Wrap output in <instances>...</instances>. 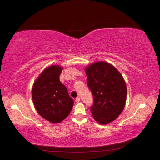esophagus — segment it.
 <instances>
[{"label":"esophagus","mask_w":160,"mask_h":160,"mask_svg":"<svg viewBox=\"0 0 160 160\" xmlns=\"http://www.w3.org/2000/svg\"><path fill=\"white\" fill-rule=\"evenodd\" d=\"M75 101H76V103H78V102H80V98L79 97H77V98H76V99H75Z\"/></svg>","instance_id":"obj_1"}]
</instances>
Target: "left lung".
Returning <instances> with one entry per match:
<instances>
[{
	"instance_id": "left-lung-1",
	"label": "left lung",
	"mask_w": 160,
	"mask_h": 160,
	"mask_svg": "<svg viewBox=\"0 0 160 160\" xmlns=\"http://www.w3.org/2000/svg\"><path fill=\"white\" fill-rule=\"evenodd\" d=\"M93 96L91 112L98 123L106 125L119 116L125 106L127 87L121 73L110 63L98 61L85 68Z\"/></svg>"
}]
</instances>
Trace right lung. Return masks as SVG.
Here are the masks:
<instances>
[{
  "label": "right lung",
  "mask_w": 160,
  "mask_h": 160,
  "mask_svg": "<svg viewBox=\"0 0 160 160\" xmlns=\"http://www.w3.org/2000/svg\"><path fill=\"white\" fill-rule=\"evenodd\" d=\"M62 70L58 65L48 67L35 80L32 88L37 112L52 123H58L68 117L73 106L68 89L59 80Z\"/></svg>",
  "instance_id": "right-lung-1"
}]
</instances>
